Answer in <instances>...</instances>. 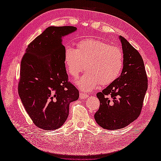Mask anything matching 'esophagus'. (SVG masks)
Returning <instances> with one entry per match:
<instances>
[{
  "label": "esophagus",
  "mask_w": 161,
  "mask_h": 161,
  "mask_svg": "<svg viewBox=\"0 0 161 161\" xmlns=\"http://www.w3.org/2000/svg\"><path fill=\"white\" fill-rule=\"evenodd\" d=\"M88 95L86 93H80V97L81 99V100H85L88 97Z\"/></svg>",
  "instance_id": "34e87169"
}]
</instances>
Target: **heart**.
<instances>
[{
  "label": "heart",
  "mask_w": 161,
  "mask_h": 161,
  "mask_svg": "<svg viewBox=\"0 0 161 161\" xmlns=\"http://www.w3.org/2000/svg\"><path fill=\"white\" fill-rule=\"evenodd\" d=\"M64 66L68 74L77 77L84 68L87 71L75 81L84 91L95 89L100 83L108 85L120 74L123 66V53L120 48L95 39L81 40L76 49L66 46L64 50Z\"/></svg>",
  "instance_id": "b5f03b06"
}]
</instances>
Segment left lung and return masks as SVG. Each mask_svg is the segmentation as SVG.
<instances>
[{
    "label": "left lung",
    "mask_w": 161,
    "mask_h": 161,
    "mask_svg": "<svg viewBox=\"0 0 161 161\" xmlns=\"http://www.w3.org/2000/svg\"><path fill=\"white\" fill-rule=\"evenodd\" d=\"M123 68L116 80L99 92L100 102L95 119L108 130L124 128L137 119L147 90V77L141 54L122 36Z\"/></svg>",
    "instance_id": "left-lung-1"
}]
</instances>
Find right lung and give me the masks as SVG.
I'll use <instances>...</instances> for the list:
<instances>
[{
  "label": "right lung",
  "instance_id": "right-lung-1",
  "mask_svg": "<svg viewBox=\"0 0 161 161\" xmlns=\"http://www.w3.org/2000/svg\"><path fill=\"white\" fill-rule=\"evenodd\" d=\"M73 26H50L30 43L20 64L19 95L37 127L55 130L68 118L70 102L79 91L68 81L63 37Z\"/></svg>",
  "mask_w": 161,
  "mask_h": 161
}]
</instances>
